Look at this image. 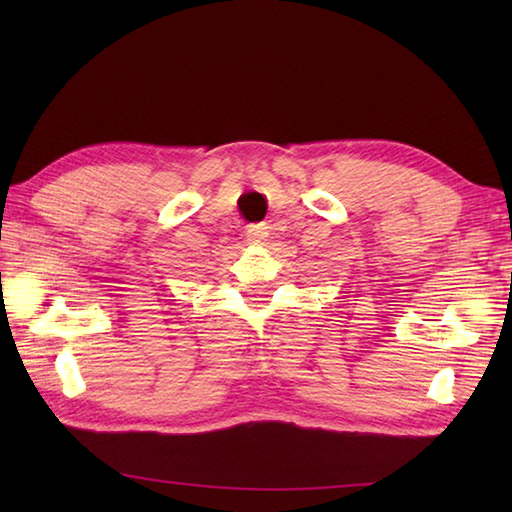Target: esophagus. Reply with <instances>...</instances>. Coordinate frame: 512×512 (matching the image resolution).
<instances>
[{"label":"esophagus","mask_w":512,"mask_h":512,"mask_svg":"<svg viewBox=\"0 0 512 512\" xmlns=\"http://www.w3.org/2000/svg\"><path fill=\"white\" fill-rule=\"evenodd\" d=\"M268 237V226L266 224H253L246 231V239L250 244H259V242H264V239Z\"/></svg>","instance_id":"obj_1"}]
</instances>
